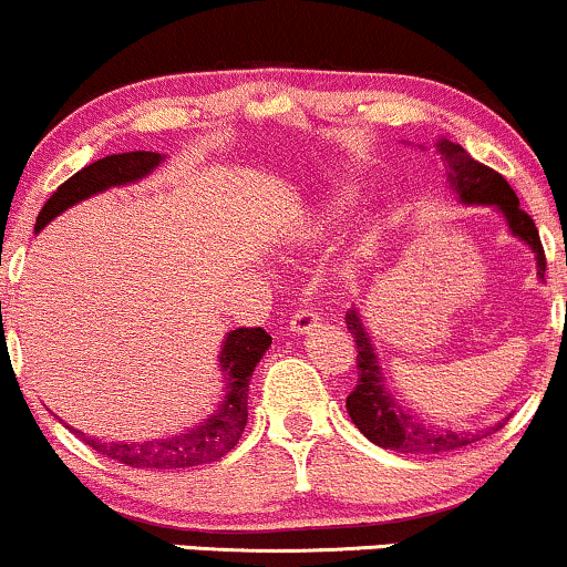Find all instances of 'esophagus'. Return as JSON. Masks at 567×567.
I'll return each mask as SVG.
<instances>
[{
  "label": "esophagus",
  "instance_id": "obj_1",
  "mask_svg": "<svg viewBox=\"0 0 567 567\" xmlns=\"http://www.w3.org/2000/svg\"><path fill=\"white\" fill-rule=\"evenodd\" d=\"M315 328H320V315H317L315 309H309V306H301V309L290 317V333L303 336L311 333Z\"/></svg>",
  "mask_w": 567,
  "mask_h": 567
}]
</instances>
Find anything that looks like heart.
<instances>
[{
	"label": "heart",
	"instance_id": "obj_1",
	"mask_svg": "<svg viewBox=\"0 0 567 567\" xmlns=\"http://www.w3.org/2000/svg\"><path fill=\"white\" fill-rule=\"evenodd\" d=\"M343 205H347V199H336L333 205H330V213H341Z\"/></svg>",
	"mask_w": 567,
	"mask_h": 567
}]
</instances>
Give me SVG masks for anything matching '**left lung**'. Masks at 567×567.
<instances>
[{
  "label": "left lung",
  "instance_id": "8db88e82",
  "mask_svg": "<svg viewBox=\"0 0 567 567\" xmlns=\"http://www.w3.org/2000/svg\"><path fill=\"white\" fill-rule=\"evenodd\" d=\"M437 152L442 154L447 171V184L464 205H493L501 216L506 218V226L517 239L536 252V275L544 279L546 271V256L542 247V237H538L536 224L528 213L519 207L517 194L506 184L504 175H498L493 167H485L483 162L472 159L458 143L440 138ZM347 328L354 336L357 343V386L354 392L347 396V410L354 421V426L370 442L379 447L394 453H413V455H434L458 451V447L472 445V442L487 437V434L498 432L504 424H496L491 429H480V432H451V429H432L413 421V415L405 413L394 402V396L386 392L383 383V373L379 365V354H375L373 341H370L365 322H362L360 311L351 309L347 315Z\"/></svg>",
  "mask_w": 567,
  "mask_h": 567
}]
</instances>
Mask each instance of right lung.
Segmentation results:
<instances>
[{
	"label": "right lung",
	"mask_w": 567,
	"mask_h": 567,
	"mask_svg": "<svg viewBox=\"0 0 567 567\" xmlns=\"http://www.w3.org/2000/svg\"><path fill=\"white\" fill-rule=\"evenodd\" d=\"M165 159V154L154 152H125L112 154L82 167L66 184L58 186L53 197L44 202L42 213L37 216L34 231L39 234L50 220L61 216L63 210L74 207L76 202L93 197V194L106 192L112 186L135 184L154 173ZM271 347V336L264 328H237L226 333L224 347H220V373H224V400L210 415L199 419L197 424L186 426L184 432L171 434V437L146 440V442H103L95 437H84L93 451L109 458L120 461L135 470H159V472H181L188 466L210 464L237 445L247 424V392H250L252 370H256L266 349ZM74 432V429H71Z\"/></svg>",
	"instance_id": "1"
}]
</instances>
